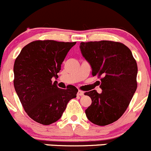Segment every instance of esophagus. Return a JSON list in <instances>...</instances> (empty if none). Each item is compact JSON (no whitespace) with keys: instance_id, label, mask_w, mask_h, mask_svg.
Wrapping results in <instances>:
<instances>
[{"instance_id":"1","label":"esophagus","mask_w":151,"mask_h":151,"mask_svg":"<svg viewBox=\"0 0 151 151\" xmlns=\"http://www.w3.org/2000/svg\"><path fill=\"white\" fill-rule=\"evenodd\" d=\"M77 95H78V96H83V95H84V92L82 91L79 90L78 92H77Z\"/></svg>"}]
</instances>
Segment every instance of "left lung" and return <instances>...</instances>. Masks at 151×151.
Returning <instances> with one entry per match:
<instances>
[{
    "instance_id": "8db88e82",
    "label": "left lung",
    "mask_w": 151,
    "mask_h": 151,
    "mask_svg": "<svg viewBox=\"0 0 151 151\" xmlns=\"http://www.w3.org/2000/svg\"><path fill=\"white\" fill-rule=\"evenodd\" d=\"M80 49L92 76L102 77L100 93L95 90L85 93L92 100L86 116L95 125H109L122 116L137 90V62L131 51L117 42H82Z\"/></svg>"
}]
</instances>
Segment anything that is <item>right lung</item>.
Masks as SVG:
<instances>
[{"label": "right lung", "instance_id": "1", "mask_svg": "<svg viewBox=\"0 0 151 151\" xmlns=\"http://www.w3.org/2000/svg\"><path fill=\"white\" fill-rule=\"evenodd\" d=\"M76 44L55 40H37L22 49L14 64V86L29 116L44 125L60 119L68 102L77 96L78 89L69 86L59 88L61 64Z\"/></svg>", "mask_w": 151, "mask_h": 151}]
</instances>
